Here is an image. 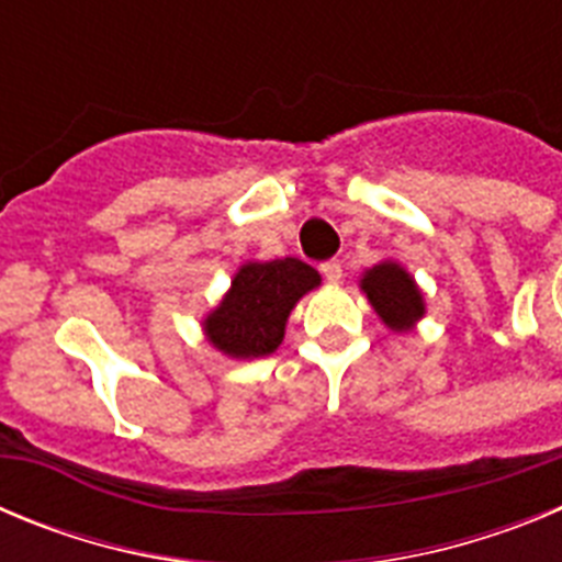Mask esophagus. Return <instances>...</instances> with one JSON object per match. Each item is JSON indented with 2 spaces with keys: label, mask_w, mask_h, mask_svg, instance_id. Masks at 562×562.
I'll return each instance as SVG.
<instances>
[{
  "label": "esophagus",
  "mask_w": 562,
  "mask_h": 562,
  "mask_svg": "<svg viewBox=\"0 0 562 562\" xmlns=\"http://www.w3.org/2000/svg\"><path fill=\"white\" fill-rule=\"evenodd\" d=\"M321 272H324V278L329 281V284H340V281H342V265L337 261V258H331V261H324V265H321Z\"/></svg>",
  "instance_id": "obj_1"
}]
</instances>
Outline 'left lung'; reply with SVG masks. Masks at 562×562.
Instances as JSON below:
<instances>
[{"mask_svg": "<svg viewBox=\"0 0 562 562\" xmlns=\"http://www.w3.org/2000/svg\"><path fill=\"white\" fill-rule=\"evenodd\" d=\"M362 295L369 297L371 310L376 312L382 324L396 335H408L416 329L428 306H425V292L419 290L416 278L411 276L400 261L385 258L371 270L360 276Z\"/></svg>", "mask_w": 562, "mask_h": 562, "instance_id": "obj_1", "label": "left lung"}]
</instances>
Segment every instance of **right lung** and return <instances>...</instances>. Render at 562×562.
<instances>
[{
	"label": "right lung",
	"mask_w": 562,
	"mask_h": 562,
	"mask_svg": "<svg viewBox=\"0 0 562 562\" xmlns=\"http://www.w3.org/2000/svg\"><path fill=\"white\" fill-rule=\"evenodd\" d=\"M321 286V272L301 258L245 261L231 290L202 317V335L231 360H258L281 346L290 312Z\"/></svg>",
	"instance_id": "obj_1"
}]
</instances>
